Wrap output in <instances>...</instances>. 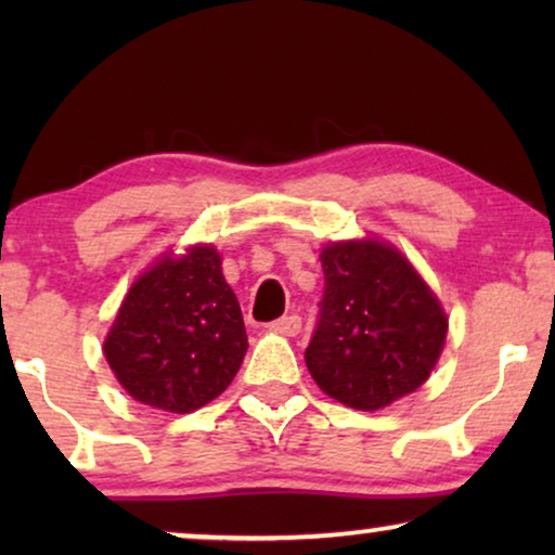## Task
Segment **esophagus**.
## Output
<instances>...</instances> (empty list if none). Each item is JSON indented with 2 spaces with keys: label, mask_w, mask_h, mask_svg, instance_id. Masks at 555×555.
Returning <instances> with one entry per match:
<instances>
[{
  "label": "esophagus",
  "mask_w": 555,
  "mask_h": 555,
  "mask_svg": "<svg viewBox=\"0 0 555 555\" xmlns=\"http://www.w3.org/2000/svg\"><path fill=\"white\" fill-rule=\"evenodd\" d=\"M270 328L275 331V333H283V336H298L300 328H302V321H300V315L291 313V315H283V318H278V321L272 323Z\"/></svg>",
  "instance_id": "34e87169"
}]
</instances>
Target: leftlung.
I'll list each match as a JSON object with an SVG mask.
<instances>
[{
  "label": "left lung",
  "mask_w": 555,
  "mask_h": 555,
  "mask_svg": "<svg viewBox=\"0 0 555 555\" xmlns=\"http://www.w3.org/2000/svg\"><path fill=\"white\" fill-rule=\"evenodd\" d=\"M321 315L306 348L315 384L340 404L376 412L427 382L447 315L412 262L378 240L323 247Z\"/></svg>",
  "instance_id": "obj_1"
}]
</instances>
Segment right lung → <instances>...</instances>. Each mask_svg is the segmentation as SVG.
<instances>
[{
  "mask_svg": "<svg viewBox=\"0 0 555 555\" xmlns=\"http://www.w3.org/2000/svg\"><path fill=\"white\" fill-rule=\"evenodd\" d=\"M118 384L141 404L186 414L237 376L247 333L211 245L164 255L131 285L105 336Z\"/></svg>",
  "mask_w": 555,
  "mask_h": 555,
  "instance_id": "1",
  "label": "right lung"
}]
</instances>
